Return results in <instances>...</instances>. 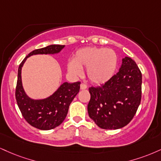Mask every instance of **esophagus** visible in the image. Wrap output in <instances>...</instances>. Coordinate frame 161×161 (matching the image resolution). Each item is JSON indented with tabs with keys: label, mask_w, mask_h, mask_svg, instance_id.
Segmentation results:
<instances>
[{
	"label": "esophagus",
	"mask_w": 161,
	"mask_h": 161,
	"mask_svg": "<svg viewBox=\"0 0 161 161\" xmlns=\"http://www.w3.org/2000/svg\"><path fill=\"white\" fill-rule=\"evenodd\" d=\"M87 88V86L86 84H84V83H82V84L80 85V89L81 90H85V89Z\"/></svg>",
	"instance_id": "obj_1"
}]
</instances>
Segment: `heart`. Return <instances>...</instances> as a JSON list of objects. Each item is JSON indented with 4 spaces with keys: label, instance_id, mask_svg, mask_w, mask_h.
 <instances>
[{
    "label": "heart",
    "instance_id": "1",
    "mask_svg": "<svg viewBox=\"0 0 161 161\" xmlns=\"http://www.w3.org/2000/svg\"><path fill=\"white\" fill-rule=\"evenodd\" d=\"M118 57L110 49L86 47L75 52L73 61L69 62L67 69L73 75H79L82 69H86V75L91 82L101 85L111 79L117 67Z\"/></svg>",
    "mask_w": 161,
    "mask_h": 161
}]
</instances>
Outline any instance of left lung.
I'll return each mask as SVG.
<instances>
[{
	"label": "left lung",
	"instance_id": "left-lung-1",
	"mask_svg": "<svg viewBox=\"0 0 161 161\" xmlns=\"http://www.w3.org/2000/svg\"><path fill=\"white\" fill-rule=\"evenodd\" d=\"M89 117L105 130L121 128L133 119L142 97V73L129 57L122 59L121 68L109 80L89 88Z\"/></svg>",
	"mask_w": 161,
	"mask_h": 161
}]
</instances>
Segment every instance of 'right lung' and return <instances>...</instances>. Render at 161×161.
<instances>
[{
	"mask_svg": "<svg viewBox=\"0 0 161 161\" xmlns=\"http://www.w3.org/2000/svg\"><path fill=\"white\" fill-rule=\"evenodd\" d=\"M64 48L63 45H50L30 52L20 64L15 88V99L24 119L36 128L48 130L55 128L65 119L69 106L79 92L80 82H64L49 97L42 100L30 98L25 92L22 82V68L30 56L40 54H57Z\"/></svg>",
	"mask_w": 161,
	"mask_h": 161,
	"instance_id": "obj_1",
	"label": "right lung"
}]
</instances>
